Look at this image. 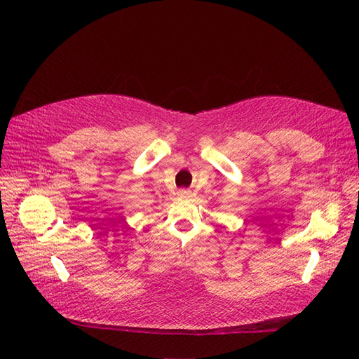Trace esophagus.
I'll return each mask as SVG.
<instances>
[{
    "label": "esophagus",
    "mask_w": 359,
    "mask_h": 359,
    "mask_svg": "<svg viewBox=\"0 0 359 359\" xmlns=\"http://www.w3.org/2000/svg\"><path fill=\"white\" fill-rule=\"evenodd\" d=\"M178 196L180 198H190L191 196V191L190 190H180L178 191Z\"/></svg>",
    "instance_id": "1"
}]
</instances>
